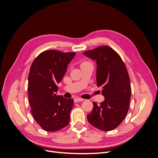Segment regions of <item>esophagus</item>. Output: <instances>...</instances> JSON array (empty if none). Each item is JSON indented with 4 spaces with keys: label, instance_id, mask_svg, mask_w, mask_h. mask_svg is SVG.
<instances>
[{
    "label": "esophagus",
    "instance_id": "esophagus-1",
    "mask_svg": "<svg viewBox=\"0 0 158 158\" xmlns=\"http://www.w3.org/2000/svg\"><path fill=\"white\" fill-rule=\"evenodd\" d=\"M74 102H83L84 101V99H82V98H75L74 99Z\"/></svg>",
    "mask_w": 158,
    "mask_h": 158
}]
</instances>
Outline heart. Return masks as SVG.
<instances>
[{
	"label": "heart",
	"mask_w": 158,
	"mask_h": 158,
	"mask_svg": "<svg viewBox=\"0 0 158 158\" xmlns=\"http://www.w3.org/2000/svg\"><path fill=\"white\" fill-rule=\"evenodd\" d=\"M84 63H82V64H84Z\"/></svg>",
	"instance_id": "obj_1"
}]
</instances>
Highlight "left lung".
<instances>
[{"instance_id":"1","label":"left lung","mask_w":158,"mask_h":158,"mask_svg":"<svg viewBox=\"0 0 158 158\" xmlns=\"http://www.w3.org/2000/svg\"><path fill=\"white\" fill-rule=\"evenodd\" d=\"M84 55L96 60L97 85L105 98L99 105L93 102L88 121L100 131H112L122 123L129 108L131 87L126 66L117 52L107 45L87 51Z\"/></svg>"}]
</instances>
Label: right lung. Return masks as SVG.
Masks as SVG:
<instances>
[{
  "mask_svg": "<svg viewBox=\"0 0 158 158\" xmlns=\"http://www.w3.org/2000/svg\"><path fill=\"white\" fill-rule=\"evenodd\" d=\"M75 55L48 50L40 53L31 64L27 86L31 113L45 131H58L69 123L74 100L57 95V84Z\"/></svg>",
  "mask_w": 158,
  "mask_h": 158,
  "instance_id": "right-lung-1",
  "label": "right lung"
}]
</instances>
